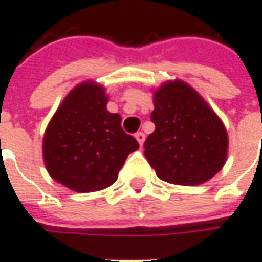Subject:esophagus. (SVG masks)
<instances>
[{
  "label": "esophagus",
  "instance_id": "esophagus-1",
  "mask_svg": "<svg viewBox=\"0 0 262 262\" xmlns=\"http://www.w3.org/2000/svg\"><path fill=\"white\" fill-rule=\"evenodd\" d=\"M135 140H137L138 144L142 147V144H144V141H145V135H144V133H141V131H140V133H137V134H135Z\"/></svg>",
  "mask_w": 262,
  "mask_h": 262
}]
</instances>
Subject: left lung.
<instances>
[{
	"mask_svg": "<svg viewBox=\"0 0 262 262\" xmlns=\"http://www.w3.org/2000/svg\"><path fill=\"white\" fill-rule=\"evenodd\" d=\"M155 124L144 154L162 181L198 185L224 167L228 135L223 121L187 82H164L154 93Z\"/></svg>",
	"mask_w": 262,
	"mask_h": 262,
	"instance_id": "1",
	"label": "left lung"
}]
</instances>
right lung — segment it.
Listing matches in <instances>:
<instances>
[{"label": "right lung", "mask_w": 262, "mask_h": 262, "mask_svg": "<svg viewBox=\"0 0 262 262\" xmlns=\"http://www.w3.org/2000/svg\"><path fill=\"white\" fill-rule=\"evenodd\" d=\"M105 88L81 82L54 114L42 140L48 174L77 192H93L113 185L129 152L140 148L121 128L120 114L107 110Z\"/></svg>", "instance_id": "obj_1"}]
</instances>
